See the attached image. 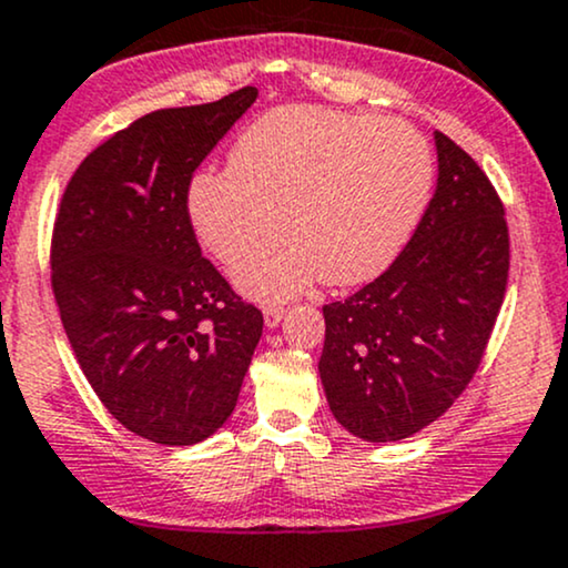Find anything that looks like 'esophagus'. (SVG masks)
Segmentation results:
<instances>
[{"instance_id":"obj_1","label":"esophagus","mask_w":568,"mask_h":568,"mask_svg":"<svg viewBox=\"0 0 568 568\" xmlns=\"http://www.w3.org/2000/svg\"><path fill=\"white\" fill-rule=\"evenodd\" d=\"M284 307H276V305H273V307H265V311H263V321H265V326H268V328H276L278 324H282V318H284Z\"/></svg>"}]
</instances>
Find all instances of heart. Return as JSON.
I'll return each mask as SVG.
<instances>
[{
	"instance_id": "heart-1",
	"label": "heart",
	"mask_w": 568,
	"mask_h": 568,
	"mask_svg": "<svg viewBox=\"0 0 568 568\" xmlns=\"http://www.w3.org/2000/svg\"><path fill=\"white\" fill-rule=\"evenodd\" d=\"M434 179L426 139L400 118L326 108H278L252 121L229 168L194 173L186 215L210 255L234 263L240 292L276 303L321 276L361 284L379 276L422 219Z\"/></svg>"
}]
</instances>
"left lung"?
Returning a JSON list of instances; mask_svg holds the SVG:
<instances>
[{
  "label": "left lung",
  "instance_id": "obj_1",
  "mask_svg": "<svg viewBox=\"0 0 568 568\" xmlns=\"http://www.w3.org/2000/svg\"><path fill=\"white\" fill-rule=\"evenodd\" d=\"M439 176L410 242L379 278L324 305L328 408L366 443L437 422L477 374L508 284L506 210L485 171L434 131Z\"/></svg>",
  "mask_w": 568,
  "mask_h": 568
}]
</instances>
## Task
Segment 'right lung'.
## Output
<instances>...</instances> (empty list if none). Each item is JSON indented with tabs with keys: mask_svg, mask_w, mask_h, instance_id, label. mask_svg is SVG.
I'll return each instance as SVG.
<instances>
[{
	"mask_svg": "<svg viewBox=\"0 0 568 568\" xmlns=\"http://www.w3.org/2000/svg\"><path fill=\"white\" fill-rule=\"evenodd\" d=\"M257 100L155 110L89 152L52 234V290L79 366L125 429L197 445L234 413L263 334L202 257L186 215L192 173Z\"/></svg>",
	"mask_w": 568,
	"mask_h": 568,
	"instance_id": "add662e5",
	"label": "right lung"
}]
</instances>
